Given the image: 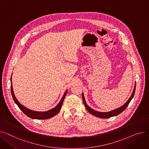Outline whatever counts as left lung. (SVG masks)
Here are the masks:
<instances>
[{"label": "left lung", "mask_w": 149, "mask_h": 149, "mask_svg": "<svg viewBox=\"0 0 149 149\" xmlns=\"http://www.w3.org/2000/svg\"><path fill=\"white\" fill-rule=\"evenodd\" d=\"M135 88H136V83L135 84L134 89V91H133V92L132 93L131 96L130 97V98L127 101V102L126 103L123 104L121 107H120L118 108L115 109V110H113V111H110V112H98V111H94V109H93L91 107H90L86 104V103L83 93H82V98H83V102H84L86 109L89 112H90L91 114H92L93 115H94L95 116L98 117V118H111V117L119 115L120 113H121L122 112H123L125 110V109H126L129 103L130 102V101L132 100V99L133 98V97H134V96L135 92Z\"/></svg>", "instance_id": "1"}]
</instances>
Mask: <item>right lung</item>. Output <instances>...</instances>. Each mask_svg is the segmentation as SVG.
<instances>
[{
  "label": "right lung",
  "instance_id": "right-lung-1",
  "mask_svg": "<svg viewBox=\"0 0 149 149\" xmlns=\"http://www.w3.org/2000/svg\"><path fill=\"white\" fill-rule=\"evenodd\" d=\"M67 91L66 90L65 93L63 94V96L61 98L60 101L59 103L52 109H50V110L46 111V112H37V111H34L32 110H30V109L26 108L24 106H23L21 104L19 101L17 100V98H15L13 89V85H12V80H11V94L13 98V100L14 101L15 103L16 104L20 110L24 113L26 116H28L29 118H32V119H36V120H46V119H49L52 118V117L54 116L55 115H56L58 112L60 111L61 106L63 104V103L64 99L65 98V96L67 93Z\"/></svg>",
  "mask_w": 149,
  "mask_h": 149
}]
</instances>
